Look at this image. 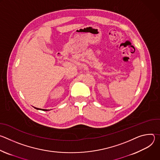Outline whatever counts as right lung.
Returning <instances> with one entry per match:
<instances>
[{
  "instance_id": "right-lung-1",
  "label": "right lung",
  "mask_w": 160,
  "mask_h": 160,
  "mask_svg": "<svg viewBox=\"0 0 160 160\" xmlns=\"http://www.w3.org/2000/svg\"><path fill=\"white\" fill-rule=\"evenodd\" d=\"M35 109H40H40H39V108H35ZM41 110H43V111H49L48 109H41Z\"/></svg>"
}]
</instances>
